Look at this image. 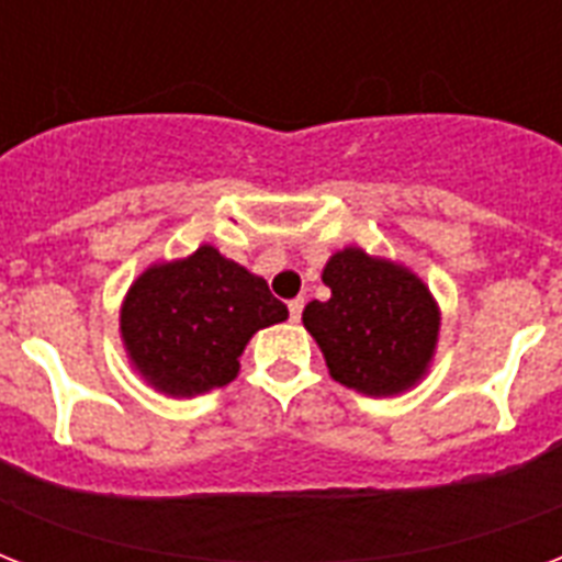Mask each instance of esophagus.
<instances>
[{
	"label": "esophagus",
	"mask_w": 562,
	"mask_h": 562,
	"mask_svg": "<svg viewBox=\"0 0 562 562\" xmlns=\"http://www.w3.org/2000/svg\"><path fill=\"white\" fill-rule=\"evenodd\" d=\"M303 306H306V303H303V297H294L289 303V317L294 321V324H297L300 315H303Z\"/></svg>",
	"instance_id": "1"
}]
</instances>
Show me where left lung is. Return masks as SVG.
Listing matches in <instances>:
<instances>
[{
	"label": "left lung",
	"instance_id": "left-lung-1",
	"mask_svg": "<svg viewBox=\"0 0 562 562\" xmlns=\"http://www.w3.org/2000/svg\"><path fill=\"white\" fill-rule=\"evenodd\" d=\"M324 282L333 297L312 300L303 324L321 344L335 382L391 396L426 373L440 315L414 273L347 247L326 262Z\"/></svg>",
	"mask_w": 562,
	"mask_h": 562
}]
</instances>
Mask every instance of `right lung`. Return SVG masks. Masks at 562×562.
Listing matches in <instances>:
<instances>
[{"label": "right lung", "mask_w": 562, "mask_h": 562, "mask_svg": "<svg viewBox=\"0 0 562 562\" xmlns=\"http://www.w3.org/2000/svg\"><path fill=\"white\" fill-rule=\"evenodd\" d=\"M285 317L289 308L262 277L203 245L183 262L154 265L131 285L122 338L154 387L192 396L233 382L250 335Z\"/></svg>", "instance_id": "right-lung-1"}]
</instances>
